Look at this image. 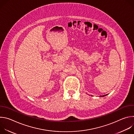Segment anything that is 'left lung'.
I'll return each instance as SVG.
<instances>
[{
	"label": "left lung",
	"mask_w": 134,
	"mask_h": 134,
	"mask_svg": "<svg viewBox=\"0 0 134 134\" xmlns=\"http://www.w3.org/2000/svg\"><path fill=\"white\" fill-rule=\"evenodd\" d=\"M106 95H107V94H106V95H101V96H100L101 97H105V96H106Z\"/></svg>",
	"instance_id": "obj_1"
}]
</instances>
